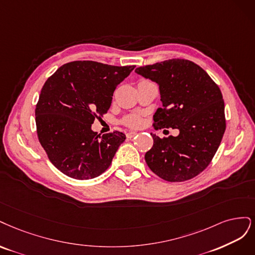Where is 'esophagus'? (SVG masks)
<instances>
[{"mask_svg":"<svg viewBox=\"0 0 255 255\" xmlns=\"http://www.w3.org/2000/svg\"><path fill=\"white\" fill-rule=\"evenodd\" d=\"M126 135H127L128 138H131V137H133V136L136 135V132H135V131H128Z\"/></svg>","mask_w":255,"mask_h":255,"instance_id":"esophagus-1","label":"esophagus"}]
</instances>
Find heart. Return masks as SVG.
I'll use <instances>...</instances> for the list:
<instances>
[{
	"instance_id": "obj_1",
	"label": "heart",
	"mask_w": 255,
	"mask_h": 255,
	"mask_svg": "<svg viewBox=\"0 0 255 255\" xmlns=\"http://www.w3.org/2000/svg\"><path fill=\"white\" fill-rule=\"evenodd\" d=\"M145 81V80H141ZM143 120L142 118L137 116V114H131V116H127L124 120H123V124L130 127V128H137L142 125Z\"/></svg>"
}]
</instances>
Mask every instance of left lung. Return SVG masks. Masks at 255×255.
<instances>
[{
    "label": "left lung",
    "instance_id": "obj_1",
    "mask_svg": "<svg viewBox=\"0 0 255 255\" xmlns=\"http://www.w3.org/2000/svg\"><path fill=\"white\" fill-rule=\"evenodd\" d=\"M135 72L159 85L163 105L154 113L153 128L179 130L177 136L151 133L147 165L169 182L198 176L214 158L226 130L219 87L198 64L181 58L143 65Z\"/></svg>",
    "mask_w": 255,
    "mask_h": 255
}]
</instances>
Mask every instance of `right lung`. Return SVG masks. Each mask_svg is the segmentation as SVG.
Returning a JSON list of instances; mask_svg holds the SVG:
<instances>
[{
  "mask_svg": "<svg viewBox=\"0 0 255 255\" xmlns=\"http://www.w3.org/2000/svg\"><path fill=\"white\" fill-rule=\"evenodd\" d=\"M134 68L79 60L47 78L35 109L37 135L62 174L88 180L108 169L125 134L113 131L101 136L91 125L108 112L114 90Z\"/></svg>",
  "mask_w": 255,
  "mask_h": 255,
  "instance_id": "right-lung-1",
  "label": "right lung"
}]
</instances>
